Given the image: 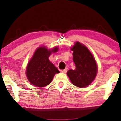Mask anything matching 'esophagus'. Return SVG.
<instances>
[{"label": "esophagus", "mask_w": 121, "mask_h": 121, "mask_svg": "<svg viewBox=\"0 0 121 121\" xmlns=\"http://www.w3.org/2000/svg\"><path fill=\"white\" fill-rule=\"evenodd\" d=\"M67 70H68V68H65L63 69V70H62V72L64 73H65L67 72Z\"/></svg>", "instance_id": "1"}]
</instances>
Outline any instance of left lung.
Wrapping results in <instances>:
<instances>
[{
    "instance_id": "obj_1",
    "label": "left lung",
    "mask_w": 121,
    "mask_h": 121,
    "mask_svg": "<svg viewBox=\"0 0 121 121\" xmlns=\"http://www.w3.org/2000/svg\"><path fill=\"white\" fill-rule=\"evenodd\" d=\"M73 60L75 65L74 70L70 69L67 75L72 84L79 87H85L91 83L97 74L96 61L86 47L78 42L72 48Z\"/></svg>"
}]
</instances>
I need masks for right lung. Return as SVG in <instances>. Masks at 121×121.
Returning <instances> with one entry per match:
<instances>
[{
    "instance_id": "right-lung-1",
    "label": "right lung",
    "mask_w": 121,
    "mask_h": 121,
    "mask_svg": "<svg viewBox=\"0 0 121 121\" xmlns=\"http://www.w3.org/2000/svg\"><path fill=\"white\" fill-rule=\"evenodd\" d=\"M57 51V47L52 51L44 47L37 49L26 69V75L31 84L38 87H44L51 83L56 73H60L48 59L51 53Z\"/></svg>"
}]
</instances>
